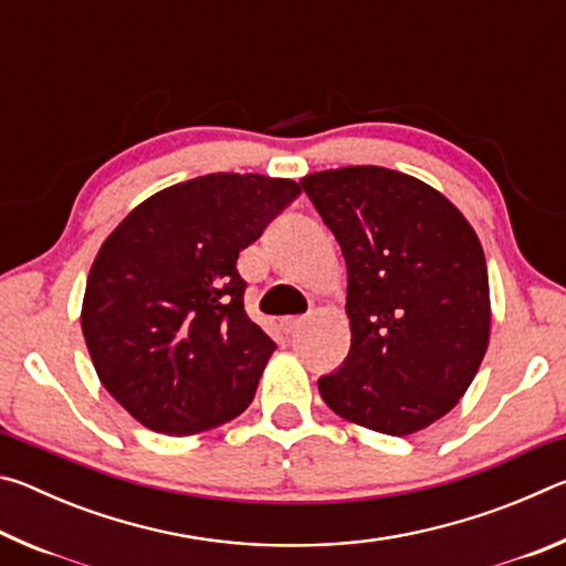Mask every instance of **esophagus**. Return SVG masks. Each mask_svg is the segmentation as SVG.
Here are the masks:
<instances>
[{
  "mask_svg": "<svg viewBox=\"0 0 566 566\" xmlns=\"http://www.w3.org/2000/svg\"><path fill=\"white\" fill-rule=\"evenodd\" d=\"M282 329L286 332V334H292V332H296L304 324V317H284L282 322Z\"/></svg>",
  "mask_w": 566,
  "mask_h": 566,
  "instance_id": "esophagus-1",
  "label": "esophagus"
}]
</instances>
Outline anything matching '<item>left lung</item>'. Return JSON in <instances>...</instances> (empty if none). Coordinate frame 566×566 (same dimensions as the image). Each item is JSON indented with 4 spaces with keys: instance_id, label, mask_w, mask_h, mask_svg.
I'll list each match as a JSON object with an SVG mask.
<instances>
[{
    "instance_id": "left-lung-1",
    "label": "left lung",
    "mask_w": 566,
    "mask_h": 566,
    "mask_svg": "<svg viewBox=\"0 0 566 566\" xmlns=\"http://www.w3.org/2000/svg\"><path fill=\"white\" fill-rule=\"evenodd\" d=\"M347 262L352 347L319 395L332 411L405 437L444 417L490 344V276L462 212L385 167L300 179Z\"/></svg>"
}]
</instances>
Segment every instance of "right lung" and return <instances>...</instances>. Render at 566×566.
I'll return each instance as SVG.
<instances>
[{
  "mask_svg": "<svg viewBox=\"0 0 566 566\" xmlns=\"http://www.w3.org/2000/svg\"><path fill=\"white\" fill-rule=\"evenodd\" d=\"M292 179L207 175L157 191L102 244L82 332L104 389L161 434H197L254 399L276 344L244 312L237 256L300 197Z\"/></svg>",
  "mask_w": 566,
  "mask_h": 566,
  "instance_id": "obj_1",
  "label": "right lung"
}]
</instances>
